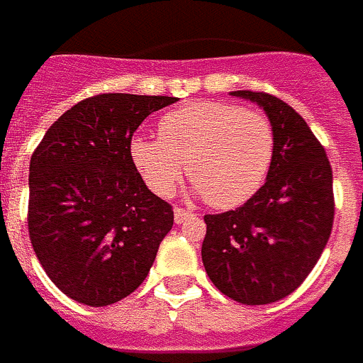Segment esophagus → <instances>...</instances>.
<instances>
[{"label": "esophagus", "instance_id": "obj_1", "mask_svg": "<svg viewBox=\"0 0 363 363\" xmlns=\"http://www.w3.org/2000/svg\"><path fill=\"white\" fill-rule=\"evenodd\" d=\"M189 217H194V213H189V211H186L184 207H176V209H174V220H176L177 225H182V223L187 220Z\"/></svg>", "mask_w": 363, "mask_h": 363}]
</instances>
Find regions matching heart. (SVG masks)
Segmentation results:
<instances>
[{
	"label": "heart",
	"mask_w": 363,
	"mask_h": 363,
	"mask_svg": "<svg viewBox=\"0 0 363 363\" xmlns=\"http://www.w3.org/2000/svg\"><path fill=\"white\" fill-rule=\"evenodd\" d=\"M158 135L130 143V160L148 189L168 197L187 172L215 209H235L258 194L276 154L272 121L225 101H194L166 113Z\"/></svg>",
	"instance_id": "b5f03b06"
}]
</instances>
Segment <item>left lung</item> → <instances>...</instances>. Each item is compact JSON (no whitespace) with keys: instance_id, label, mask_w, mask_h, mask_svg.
I'll list each match as a JSON object with an SVG mask.
<instances>
[{"instance_id":"1","label":"left lung","mask_w":363,"mask_h":363,"mask_svg":"<svg viewBox=\"0 0 363 363\" xmlns=\"http://www.w3.org/2000/svg\"><path fill=\"white\" fill-rule=\"evenodd\" d=\"M235 95L266 111L276 154L252 199L205 215L201 258L218 291L242 305H268L295 291L325 250L334 223L333 168L325 146L293 107L266 91Z\"/></svg>"}]
</instances>
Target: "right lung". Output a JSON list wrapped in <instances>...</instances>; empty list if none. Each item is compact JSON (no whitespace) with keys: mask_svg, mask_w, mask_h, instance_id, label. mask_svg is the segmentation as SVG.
Returning a JSON list of instances; mask_svg holds the SVG:
<instances>
[{"mask_svg":"<svg viewBox=\"0 0 363 363\" xmlns=\"http://www.w3.org/2000/svg\"><path fill=\"white\" fill-rule=\"evenodd\" d=\"M176 97L99 94L54 121L30 156L27 227L52 284L105 307L145 281L174 209L130 160L138 125Z\"/></svg>","mask_w":363,"mask_h":363,"instance_id":"obj_1","label":"right lung"}]
</instances>
